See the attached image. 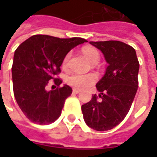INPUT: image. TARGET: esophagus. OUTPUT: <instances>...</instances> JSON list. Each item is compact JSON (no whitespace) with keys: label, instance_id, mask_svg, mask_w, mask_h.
Returning a JSON list of instances; mask_svg holds the SVG:
<instances>
[{"label":"esophagus","instance_id":"obj_1","mask_svg":"<svg viewBox=\"0 0 157 157\" xmlns=\"http://www.w3.org/2000/svg\"><path fill=\"white\" fill-rule=\"evenodd\" d=\"M72 93L74 94H78L80 93V90H78V89H76V88H73V90H72Z\"/></svg>","mask_w":157,"mask_h":157}]
</instances>
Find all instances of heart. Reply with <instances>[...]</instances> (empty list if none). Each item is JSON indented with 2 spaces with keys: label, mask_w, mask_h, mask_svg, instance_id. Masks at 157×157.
Instances as JSON below:
<instances>
[{
  "label": "heart",
  "mask_w": 157,
  "mask_h": 157,
  "mask_svg": "<svg viewBox=\"0 0 157 157\" xmlns=\"http://www.w3.org/2000/svg\"><path fill=\"white\" fill-rule=\"evenodd\" d=\"M83 53L89 61L92 63H97L100 59V53L99 52L92 47H86L83 49ZM70 58V53H68L63 60L62 66L63 68L67 67L68 61ZM97 77L94 73H88V74H78V73H71L66 78V82L71 86H73L76 88H83L88 87L89 86L93 85L94 82L96 81Z\"/></svg>",
  "instance_id": "1"
}]
</instances>
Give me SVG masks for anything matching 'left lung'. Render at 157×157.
<instances>
[{
  "instance_id": "8db88e82",
  "label": "left lung",
  "mask_w": 157,
  "mask_h": 157,
  "mask_svg": "<svg viewBox=\"0 0 157 157\" xmlns=\"http://www.w3.org/2000/svg\"><path fill=\"white\" fill-rule=\"evenodd\" d=\"M103 53L108 63L96 84L100 92L82 105L84 121L97 131H106L121 123L129 111L138 89L140 64L136 50L120 41L90 42Z\"/></svg>"
}]
</instances>
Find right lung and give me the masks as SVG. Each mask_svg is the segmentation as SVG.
Wrapping results in <instances>:
<instances>
[{
  "label": "right lung",
  "mask_w": 157,
  "mask_h": 157,
  "mask_svg": "<svg viewBox=\"0 0 157 157\" xmlns=\"http://www.w3.org/2000/svg\"><path fill=\"white\" fill-rule=\"evenodd\" d=\"M87 42L81 37L58 38L48 35H35L15 50L12 65L13 90L15 100L25 116L32 122L47 125L61 115L65 100L72 93L62 80L54 78L67 53ZM54 79L56 89L46 86Z\"/></svg>",
  "instance_id": "add662e5"
}]
</instances>
